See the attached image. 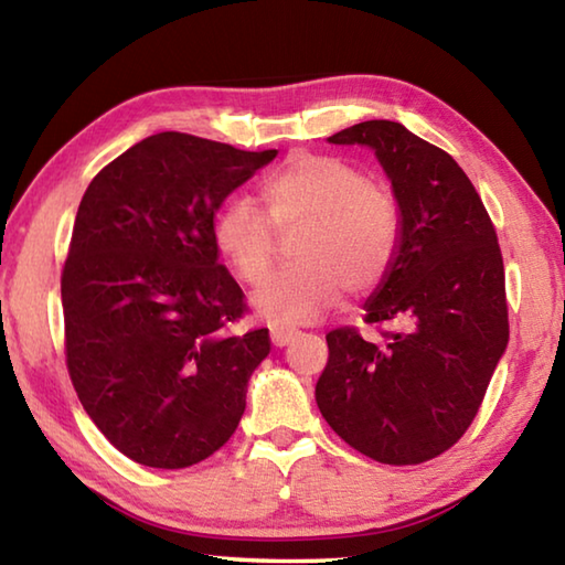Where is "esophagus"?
I'll return each mask as SVG.
<instances>
[{
  "mask_svg": "<svg viewBox=\"0 0 565 565\" xmlns=\"http://www.w3.org/2000/svg\"><path fill=\"white\" fill-rule=\"evenodd\" d=\"M299 337V329H289V327H276L271 329V341L274 347H289V343Z\"/></svg>",
  "mask_w": 565,
  "mask_h": 565,
  "instance_id": "34e87169",
  "label": "esophagus"
}]
</instances>
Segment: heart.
Wrapping results in <instances>:
<instances>
[{"label":"heart","mask_w":565,"mask_h":565,"mask_svg":"<svg viewBox=\"0 0 565 565\" xmlns=\"http://www.w3.org/2000/svg\"><path fill=\"white\" fill-rule=\"evenodd\" d=\"M262 202L234 196L214 218V242L238 279L259 284L274 262V227L291 232L296 266L274 274L252 303L279 327L309 323L337 303L347 286L374 291L401 246V212L391 191L366 171L327 154H299L264 179Z\"/></svg>","instance_id":"1"}]
</instances>
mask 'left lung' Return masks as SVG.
<instances>
[{
  "label": "left lung",
  "mask_w": 565,
  "mask_h": 565,
  "mask_svg": "<svg viewBox=\"0 0 565 565\" xmlns=\"http://www.w3.org/2000/svg\"><path fill=\"white\" fill-rule=\"evenodd\" d=\"M329 141L374 151L401 212V246L363 303V321L396 331L376 343L349 327L327 333L317 404L363 456L424 463L471 426L509 343L499 238L454 157L404 124L361 121Z\"/></svg>",
  "instance_id": "1"
}]
</instances>
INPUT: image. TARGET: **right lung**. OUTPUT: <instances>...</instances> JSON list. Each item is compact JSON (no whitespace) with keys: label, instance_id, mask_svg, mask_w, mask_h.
Returning <instances> with one entry per match:
<instances>
[{"label":"right lung","instance_id":"right-lung-1","mask_svg":"<svg viewBox=\"0 0 565 565\" xmlns=\"http://www.w3.org/2000/svg\"><path fill=\"white\" fill-rule=\"evenodd\" d=\"M276 149L161 131L84 191L62 271L66 369L109 444L151 468L218 451L246 408L269 329L236 333L244 291L218 264L214 216Z\"/></svg>","mask_w":565,"mask_h":565}]
</instances>
